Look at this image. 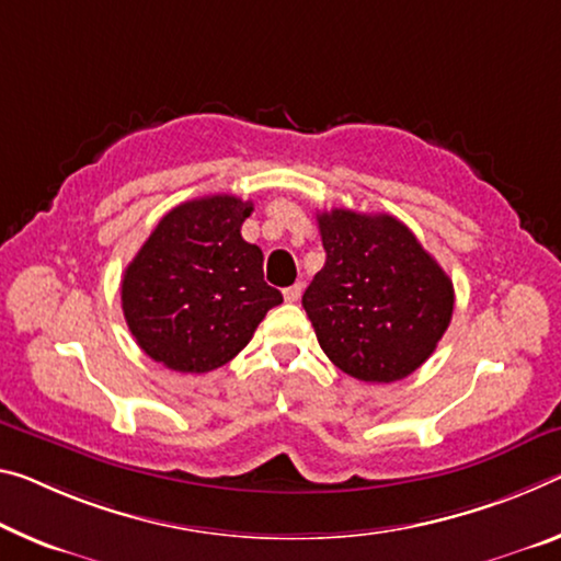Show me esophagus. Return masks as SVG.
Wrapping results in <instances>:
<instances>
[{
	"label": "esophagus",
	"mask_w": 561,
	"mask_h": 561,
	"mask_svg": "<svg viewBox=\"0 0 561 561\" xmlns=\"http://www.w3.org/2000/svg\"><path fill=\"white\" fill-rule=\"evenodd\" d=\"M301 289H305V287H301V282L291 284V287L284 289V299H287L289 305H295V301H299V299H301Z\"/></svg>",
	"instance_id": "34e87169"
}]
</instances>
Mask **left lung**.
Wrapping results in <instances>:
<instances>
[{
  "label": "left lung",
  "instance_id": "obj_1",
  "mask_svg": "<svg viewBox=\"0 0 561 561\" xmlns=\"http://www.w3.org/2000/svg\"><path fill=\"white\" fill-rule=\"evenodd\" d=\"M317 221L327 262L301 307L319 346L354 379L389 385L409 377L451 322L447 272L392 215L332 209Z\"/></svg>",
  "mask_w": 561,
  "mask_h": 561
}]
</instances>
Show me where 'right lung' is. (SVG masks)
I'll return each instance as SVG.
<instances>
[{"label": "right lung", "mask_w": 561, "mask_h": 561, "mask_svg": "<svg viewBox=\"0 0 561 561\" xmlns=\"http://www.w3.org/2000/svg\"><path fill=\"white\" fill-rule=\"evenodd\" d=\"M252 202L232 194L184 202L159 219L124 270L129 332L154 362L204 375L234 359L282 291L264 282V254L242 239Z\"/></svg>", "instance_id": "right-lung-1"}]
</instances>
